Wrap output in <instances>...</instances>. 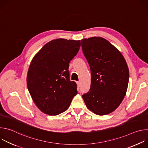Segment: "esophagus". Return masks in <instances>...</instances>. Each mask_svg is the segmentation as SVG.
I'll list each match as a JSON object with an SVG mask.
<instances>
[{"mask_svg":"<svg viewBox=\"0 0 148 148\" xmlns=\"http://www.w3.org/2000/svg\"><path fill=\"white\" fill-rule=\"evenodd\" d=\"M77 84L78 87H79V86H80V82L79 81H77Z\"/></svg>","mask_w":148,"mask_h":148,"instance_id":"1","label":"esophagus"}]
</instances>
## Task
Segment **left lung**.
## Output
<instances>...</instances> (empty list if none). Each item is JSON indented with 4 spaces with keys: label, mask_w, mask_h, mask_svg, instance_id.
<instances>
[{
    "label": "left lung",
    "mask_w": 148,
    "mask_h": 148,
    "mask_svg": "<svg viewBox=\"0 0 148 148\" xmlns=\"http://www.w3.org/2000/svg\"><path fill=\"white\" fill-rule=\"evenodd\" d=\"M81 43L91 74L90 89L82 98L94 114H108L126 95L130 77L127 64L122 54L103 38H84Z\"/></svg>",
    "instance_id": "1"
}]
</instances>
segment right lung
Segmentation results:
<instances>
[{
	"instance_id": "add662e5",
	"label": "right lung",
	"mask_w": 148,
	"mask_h": 148,
	"mask_svg": "<svg viewBox=\"0 0 148 148\" xmlns=\"http://www.w3.org/2000/svg\"><path fill=\"white\" fill-rule=\"evenodd\" d=\"M80 40L58 38L46 44L33 57L27 86L36 106L49 115L66 111L77 94L71 81L69 63L79 51Z\"/></svg>"
}]
</instances>
